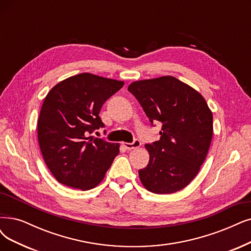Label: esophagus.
<instances>
[{
    "label": "esophagus",
    "mask_w": 251,
    "mask_h": 251,
    "mask_svg": "<svg viewBox=\"0 0 251 251\" xmlns=\"http://www.w3.org/2000/svg\"><path fill=\"white\" fill-rule=\"evenodd\" d=\"M123 146L128 150L136 149V148H140L142 146V143L140 140H134L132 143H123Z\"/></svg>",
    "instance_id": "34e87169"
}]
</instances>
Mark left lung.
Here are the masks:
<instances>
[{
    "instance_id": "left-lung-1",
    "label": "left lung",
    "mask_w": 251,
    "mask_h": 251,
    "mask_svg": "<svg viewBox=\"0 0 251 251\" xmlns=\"http://www.w3.org/2000/svg\"><path fill=\"white\" fill-rule=\"evenodd\" d=\"M128 91L152 126L162 123L159 141L145 146L150 160L138 171L145 188L169 194L186 187L205 161L212 141L213 116L205 98L170 75L134 81Z\"/></svg>"
}]
</instances>
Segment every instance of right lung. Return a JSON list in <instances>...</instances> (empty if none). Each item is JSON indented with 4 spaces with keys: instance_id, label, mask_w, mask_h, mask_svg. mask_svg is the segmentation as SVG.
Instances as JSON below:
<instances>
[{
    "instance_id": "obj_1",
    "label": "right lung",
    "mask_w": 251,
    "mask_h": 251,
    "mask_svg": "<svg viewBox=\"0 0 251 251\" xmlns=\"http://www.w3.org/2000/svg\"><path fill=\"white\" fill-rule=\"evenodd\" d=\"M124 81L80 73L57 83L46 95L38 119V142L53 177L71 188L89 190L103 180L119 144L90 134L104 127V102Z\"/></svg>"
}]
</instances>
